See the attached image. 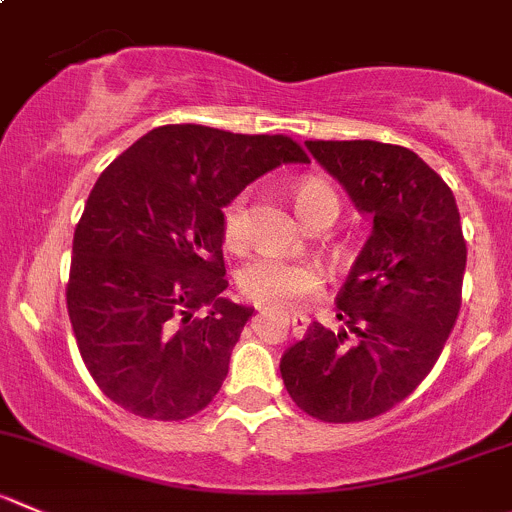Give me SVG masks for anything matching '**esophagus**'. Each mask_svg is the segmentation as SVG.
Here are the masks:
<instances>
[{"label":"esophagus","instance_id":"1","mask_svg":"<svg viewBox=\"0 0 512 512\" xmlns=\"http://www.w3.org/2000/svg\"><path fill=\"white\" fill-rule=\"evenodd\" d=\"M255 317H260V315H255ZM290 322H292V327H295V332L305 330V327H307V317L305 315H292Z\"/></svg>","mask_w":512,"mask_h":512}]
</instances>
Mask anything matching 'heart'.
Listing matches in <instances>:
<instances>
[{
  "mask_svg": "<svg viewBox=\"0 0 512 512\" xmlns=\"http://www.w3.org/2000/svg\"><path fill=\"white\" fill-rule=\"evenodd\" d=\"M295 210L310 227H327L340 215V197L325 177H302L292 192ZM247 230V197L237 195L222 215V237L230 250L245 242ZM240 292L260 307H290L320 292V275L307 262H285L272 257H257L247 262L237 275Z\"/></svg>",
  "mask_w": 512,
  "mask_h": 512,
  "instance_id": "b5f03b06",
  "label": "heart"
}]
</instances>
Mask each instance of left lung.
Here are the masks:
<instances>
[{"label": "left lung", "instance_id": "1", "mask_svg": "<svg viewBox=\"0 0 512 512\" xmlns=\"http://www.w3.org/2000/svg\"><path fill=\"white\" fill-rule=\"evenodd\" d=\"M305 147L372 217V235L337 295L345 327L312 322L280 372L307 415L360 423L408 398L438 362L458 320L468 247L453 192L413 150L372 140Z\"/></svg>", "mask_w": 512, "mask_h": 512}]
</instances>
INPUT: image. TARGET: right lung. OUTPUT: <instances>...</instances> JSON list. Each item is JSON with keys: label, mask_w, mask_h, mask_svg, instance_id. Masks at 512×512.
<instances>
[{"label": "right lung", "mask_w": 512, "mask_h": 512, "mask_svg": "<svg viewBox=\"0 0 512 512\" xmlns=\"http://www.w3.org/2000/svg\"><path fill=\"white\" fill-rule=\"evenodd\" d=\"M290 162L310 160L285 135L165 124L99 175L74 230L67 312L112 403L147 420L212 403L255 312L222 297V207Z\"/></svg>", "instance_id": "right-lung-1"}]
</instances>
